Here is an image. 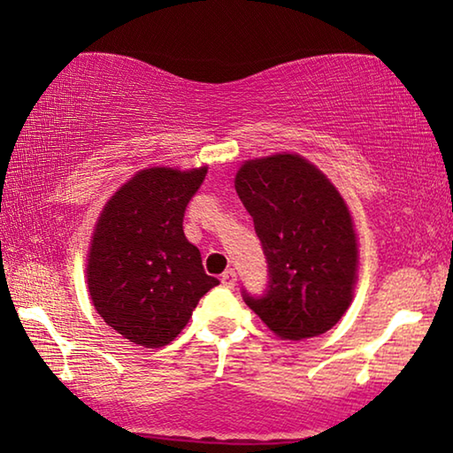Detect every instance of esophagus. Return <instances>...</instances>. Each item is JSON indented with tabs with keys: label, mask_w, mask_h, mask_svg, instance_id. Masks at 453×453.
Returning <instances> with one entry per match:
<instances>
[{
	"label": "esophagus",
	"mask_w": 453,
	"mask_h": 453,
	"mask_svg": "<svg viewBox=\"0 0 453 453\" xmlns=\"http://www.w3.org/2000/svg\"><path fill=\"white\" fill-rule=\"evenodd\" d=\"M235 281H237V273L234 270H227L221 273V283H224L226 288H234Z\"/></svg>",
	"instance_id": "34e87169"
}]
</instances>
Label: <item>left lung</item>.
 Returning a JSON list of instances; mask_svg holds the SVG:
<instances>
[{
  "instance_id": "left-lung-1",
  "label": "left lung",
  "mask_w": 453,
  "mask_h": 453,
  "mask_svg": "<svg viewBox=\"0 0 453 453\" xmlns=\"http://www.w3.org/2000/svg\"><path fill=\"white\" fill-rule=\"evenodd\" d=\"M235 189L254 218L270 264L265 297L245 303L281 340H308L332 329L354 300L357 234L346 199L300 153L245 159Z\"/></svg>"
}]
</instances>
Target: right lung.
<instances>
[{"label": "right lung", "instance_id": "add662e5", "mask_svg": "<svg viewBox=\"0 0 453 453\" xmlns=\"http://www.w3.org/2000/svg\"><path fill=\"white\" fill-rule=\"evenodd\" d=\"M208 165H150L107 199L94 226L86 280L96 311L132 343L164 348L219 280L183 234V211Z\"/></svg>", "mask_w": 453, "mask_h": 453}]
</instances>
